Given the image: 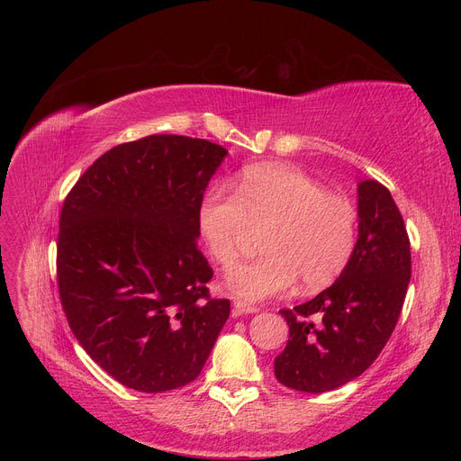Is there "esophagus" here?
<instances>
[{"instance_id":"34e87169","label":"esophagus","mask_w":461,"mask_h":461,"mask_svg":"<svg viewBox=\"0 0 461 461\" xmlns=\"http://www.w3.org/2000/svg\"><path fill=\"white\" fill-rule=\"evenodd\" d=\"M259 308L258 306H254V304H249V303H245V301H235L233 303V316H243V313H254V312H258Z\"/></svg>"}]
</instances>
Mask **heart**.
I'll return each mask as SVG.
<instances>
[{
	"label": "heart",
	"mask_w": 461,
	"mask_h": 461,
	"mask_svg": "<svg viewBox=\"0 0 461 461\" xmlns=\"http://www.w3.org/2000/svg\"><path fill=\"white\" fill-rule=\"evenodd\" d=\"M200 235L214 263L230 267L243 239L269 230L263 258L240 263L224 280L228 292L247 301L285 294L299 280L318 292L344 273L357 247L358 214L342 194L287 166H256L237 190L212 186L200 205Z\"/></svg>",
	"instance_id": "obj_1"
}]
</instances>
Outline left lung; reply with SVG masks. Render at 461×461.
I'll list each match as a JSON object with an SVG mask.
<instances>
[{
	"label": "left lung",
	"mask_w": 461,
	"mask_h": 461,
	"mask_svg": "<svg viewBox=\"0 0 461 461\" xmlns=\"http://www.w3.org/2000/svg\"><path fill=\"white\" fill-rule=\"evenodd\" d=\"M411 278V243L389 188L358 185V239L348 267L318 297L282 308L289 340L275 358L276 379L320 394L358 377L398 323Z\"/></svg>",
	"instance_id": "left-lung-1"
}]
</instances>
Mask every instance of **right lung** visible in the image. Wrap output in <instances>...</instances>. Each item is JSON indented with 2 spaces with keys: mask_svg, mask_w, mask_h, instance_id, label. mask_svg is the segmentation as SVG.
Wrapping results in <instances>:
<instances>
[{
  "mask_svg": "<svg viewBox=\"0 0 461 461\" xmlns=\"http://www.w3.org/2000/svg\"><path fill=\"white\" fill-rule=\"evenodd\" d=\"M202 138L119 143L70 188L59 214L58 289L86 353L140 393L196 379L230 316L198 249L205 188L226 157Z\"/></svg>",
  "mask_w": 461,
  "mask_h": 461,
  "instance_id": "obj_1",
  "label": "right lung"
}]
</instances>
